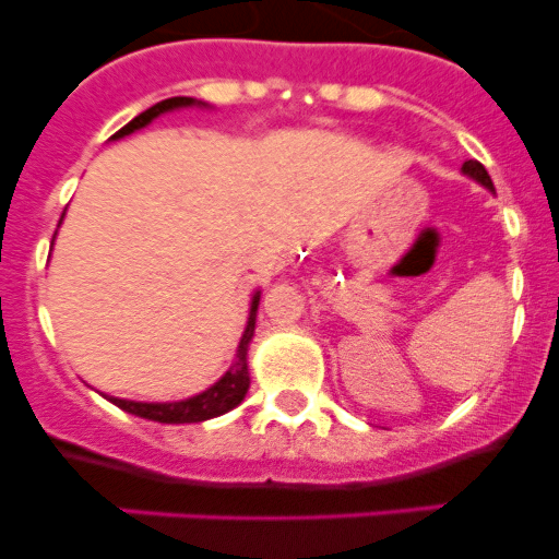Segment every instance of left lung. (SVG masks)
<instances>
[{
  "label": "left lung",
  "instance_id": "1",
  "mask_svg": "<svg viewBox=\"0 0 559 559\" xmlns=\"http://www.w3.org/2000/svg\"><path fill=\"white\" fill-rule=\"evenodd\" d=\"M462 173H465V175H471L473 180H478V183H481V186H487V189H492V178H489L487 170H484V165H481V162H476V159H467L465 165H462ZM492 191H495V189H492Z\"/></svg>",
  "mask_w": 559,
  "mask_h": 559
}]
</instances>
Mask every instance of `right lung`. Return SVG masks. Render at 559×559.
<instances>
[{
    "instance_id": "right-lung-1",
    "label": "right lung",
    "mask_w": 559,
    "mask_h": 559,
    "mask_svg": "<svg viewBox=\"0 0 559 559\" xmlns=\"http://www.w3.org/2000/svg\"><path fill=\"white\" fill-rule=\"evenodd\" d=\"M191 105H205V103H197V99L191 97L162 99V103L148 107V110L140 112V116H134L132 121H129L127 127L118 129L110 140L138 132V129H143L145 123H151L156 116H162V112H170V110H178V107H191ZM257 308H259V292L251 300L248 324H246L243 337H240V346H238V354H235L233 368H229L211 389H205V392L194 394V397L189 400H178V403H134V400H118V397H107V400H110L112 405H118L121 411H127V414L143 416V419H151V421H162V425H194V421H205V419H213V416H222L227 414V411H233L235 405L243 403L248 384H251V379H248L246 357H248V343H251L253 337V326H257Z\"/></svg>"
}]
</instances>
